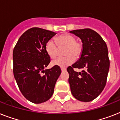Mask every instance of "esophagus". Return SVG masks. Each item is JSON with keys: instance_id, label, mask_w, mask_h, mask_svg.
I'll list each match as a JSON object with an SVG mask.
<instances>
[{"instance_id": "1", "label": "esophagus", "mask_w": 120, "mask_h": 120, "mask_svg": "<svg viewBox=\"0 0 120 120\" xmlns=\"http://www.w3.org/2000/svg\"><path fill=\"white\" fill-rule=\"evenodd\" d=\"M61 70H62V71H65V70H66V68H61Z\"/></svg>"}]
</instances>
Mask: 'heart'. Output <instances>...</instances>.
Here are the masks:
<instances>
[{
  "instance_id": "b5f03b06",
  "label": "heart",
  "mask_w": 120,
  "mask_h": 120,
  "mask_svg": "<svg viewBox=\"0 0 120 120\" xmlns=\"http://www.w3.org/2000/svg\"><path fill=\"white\" fill-rule=\"evenodd\" d=\"M54 40H49L45 44V50L47 54L51 58H55L58 53V47H66L64 55H67L64 57H59L53 60L52 64L60 67H66L73 64L75 58H79L82 50V45L79 42L76 41V38L71 34H64L60 35Z\"/></svg>"
}]
</instances>
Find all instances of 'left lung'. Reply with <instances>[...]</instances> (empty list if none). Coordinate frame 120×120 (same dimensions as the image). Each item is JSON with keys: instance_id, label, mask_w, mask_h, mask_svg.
Returning <instances> with one entry per match:
<instances>
[{"instance_id": "left-lung-1", "label": "left lung", "mask_w": 120, "mask_h": 120, "mask_svg": "<svg viewBox=\"0 0 120 120\" xmlns=\"http://www.w3.org/2000/svg\"><path fill=\"white\" fill-rule=\"evenodd\" d=\"M81 39L82 50L79 60L67 68L71 94L81 101L95 99L104 89L106 83L110 60L108 48L101 37L90 29L70 31ZM73 68H82L81 72Z\"/></svg>"}]
</instances>
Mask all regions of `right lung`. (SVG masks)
I'll return each instance as SVG.
<instances>
[{
  "instance_id": "add662e5",
  "label": "right lung",
  "mask_w": 120,
  "mask_h": 120,
  "mask_svg": "<svg viewBox=\"0 0 120 120\" xmlns=\"http://www.w3.org/2000/svg\"><path fill=\"white\" fill-rule=\"evenodd\" d=\"M55 35L52 31L32 28L22 35L14 47V78L22 95L34 103H41L50 98L61 73L58 66L45 70L50 62L45 44ZM41 72L45 74L41 75Z\"/></svg>"
}]
</instances>
